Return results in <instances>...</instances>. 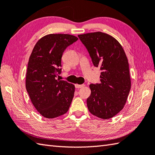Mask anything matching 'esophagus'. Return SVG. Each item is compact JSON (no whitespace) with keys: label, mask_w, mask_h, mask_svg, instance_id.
Instances as JSON below:
<instances>
[{"label":"esophagus","mask_w":155,"mask_h":155,"mask_svg":"<svg viewBox=\"0 0 155 155\" xmlns=\"http://www.w3.org/2000/svg\"><path fill=\"white\" fill-rule=\"evenodd\" d=\"M84 87V84H75V87L77 88V89H79V88H83Z\"/></svg>","instance_id":"34e87169"}]
</instances>
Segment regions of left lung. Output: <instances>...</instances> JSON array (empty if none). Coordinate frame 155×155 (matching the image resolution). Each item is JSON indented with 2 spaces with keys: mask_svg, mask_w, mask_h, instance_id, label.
<instances>
[{
  "mask_svg": "<svg viewBox=\"0 0 155 155\" xmlns=\"http://www.w3.org/2000/svg\"><path fill=\"white\" fill-rule=\"evenodd\" d=\"M95 67H100L99 84H91L88 110L101 119H110L124 108L131 81L129 64L123 48L112 36L102 32L78 35Z\"/></svg>",
  "mask_w": 155,
  "mask_h": 155,
  "instance_id": "obj_1",
  "label": "left lung"
}]
</instances>
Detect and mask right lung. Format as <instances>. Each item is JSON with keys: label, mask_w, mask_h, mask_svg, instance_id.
<instances>
[{"label": "right lung", "mask_w": 155, "mask_h": 155, "mask_svg": "<svg viewBox=\"0 0 155 155\" xmlns=\"http://www.w3.org/2000/svg\"><path fill=\"white\" fill-rule=\"evenodd\" d=\"M78 38L69 34H49L36 43L29 57L25 87L35 108L42 116L54 118L68 111L74 85L60 81L61 59L66 48Z\"/></svg>", "instance_id": "1"}]
</instances>
